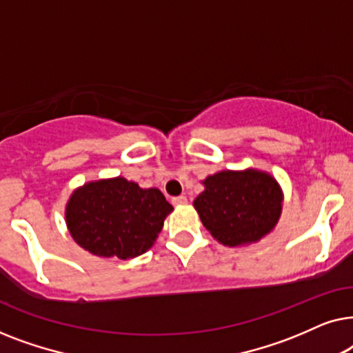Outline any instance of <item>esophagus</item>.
<instances>
[{
	"mask_svg": "<svg viewBox=\"0 0 353 353\" xmlns=\"http://www.w3.org/2000/svg\"><path fill=\"white\" fill-rule=\"evenodd\" d=\"M172 202H173V205H185L188 199L185 196H178V197H173Z\"/></svg>",
	"mask_w": 353,
	"mask_h": 353,
	"instance_id": "esophagus-1",
	"label": "esophagus"
}]
</instances>
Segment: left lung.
Wrapping results in <instances>:
<instances>
[{"mask_svg":"<svg viewBox=\"0 0 353 353\" xmlns=\"http://www.w3.org/2000/svg\"><path fill=\"white\" fill-rule=\"evenodd\" d=\"M194 209L207 231L230 248L257 243L276 226L283 210V191L267 172L248 168L207 176Z\"/></svg>","mask_w":353,"mask_h":353,"instance_id":"1","label":"left lung"}]
</instances>
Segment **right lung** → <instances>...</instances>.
Listing matches in <instances>:
<instances>
[{
    "label": "right lung",
    "instance_id": "right-lung-1",
    "mask_svg": "<svg viewBox=\"0 0 353 353\" xmlns=\"http://www.w3.org/2000/svg\"><path fill=\"white\" fill-rule=\"evenodd\" d=\"M172 210L157 188L143 190L117 176L77 188L65 205V223L88 252L128 260L152 248Z\"/></svg>",
    "mask_w": 353,
    "mask_h": 353
}]
</instances>
